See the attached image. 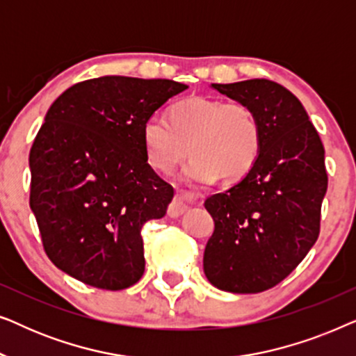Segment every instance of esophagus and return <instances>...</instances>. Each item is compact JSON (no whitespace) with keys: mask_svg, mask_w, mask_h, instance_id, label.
<instances>
[{"mask_svg":"<svg viewBox=\"0 0 356 356\" xmlns=\"http://www.w3.org/2000/svg\"><path fill=\"white\" fill-rule=\"evenodd\" d=\"M194 199L196 197H194V194H191V193H186V191L177 193L172 206H170V213H172V216H179V213L186 212L188 209L193 206Z\"/></svg>","mask_w":356,"mask_h":356,"instance_id":"esophagus-1","label":"esophagus"}]
</instances>
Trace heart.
<instances>
[{"instance_id":"1","label":"heart","mask_w":356,"mask_h":356,"mask_svg":"<svg viewBox=\"0 0 356 356\" xmlns=\"http://www.w3.org/2000/svg\"><path fill=\"white\" fill-rule=\"evenodd\" d=\"M168 121L152 116L143 124V145L150 167L172 175L184 159L189 183L235 184L259 159L262 129L254 110L243 102L194 95L170 106Z\"/></svg>"}]
</instances>
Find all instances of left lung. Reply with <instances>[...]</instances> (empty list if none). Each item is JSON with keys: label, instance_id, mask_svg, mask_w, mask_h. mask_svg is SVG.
<instances>
[{"label": "left lung", "instance_id": "left-lung-1", "mask_svg": "<svg viewBox=\"0 0 356 356\" xmlns=\"http://www.w3.org/2000/svg\"><path fill=\"white\" fill-rule=\"evenodd\" d=\"M212 87L254 110L262 147L246 178L204 202L216 223L204 274L218 290L259 293L290 275L318 240L327 191L324 145L284 86L250 79Z\"/></svg>", "mask_w": 356, "mask_h": 356}]
</instances>
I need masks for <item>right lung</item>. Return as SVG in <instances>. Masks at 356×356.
Segmentation results:
<instances>
[{"label": "right lung", "mask_w": 356, "mask_h": 356, "mask_svg": "<svg viewBox=\"0 0 356 356\" xmlns=\"http://www.w3.org/2000/svg\"><path fill=\"white\" fill-rule=\"evenodd\" d=\"M188 86L104 76L53 102L33 140L31 209L58 269L123 290L144 274V223L162 218L173 188L150 168L143 124Z\"/></svg>", "instance_id": "1"}]
</instances>
